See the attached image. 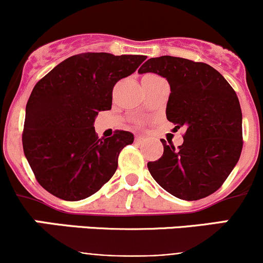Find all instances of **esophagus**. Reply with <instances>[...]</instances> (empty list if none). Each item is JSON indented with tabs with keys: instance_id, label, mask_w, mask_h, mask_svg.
Here are the masks:
<instances>
[{
	"instance_id": "esophagus-1",
	"label": "esophagus",
	"mask_w": 263,
	"mask_h": 263,
	"mask_svg": "<svg viewBox=\"0 0 263 263\" xmlns=\"http://www.w3.org/2000/svg\"><path fill=\"white\" fill-rule=\"evenodd\" d=\"M142 136H140V135H136V136H135V142H141L142 141Z\"/></svg>"
}]
</instances>
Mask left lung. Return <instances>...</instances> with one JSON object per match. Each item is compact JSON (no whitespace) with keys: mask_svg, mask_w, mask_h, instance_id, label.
Listing matches in <instances>:
<instances>
[{"mask_svg":"<svg viewBox=\"0 0 263 263\" xmlns=\"http://www.w3.org/2000/svg\"><path fill=\"white\" fill-rule=\"evenodd\" d=\"M139 72L168 80L166 118L176 128H185L181 146L161 140L163 156L148 161V172L176 197H208L221 187L242 153V109L234 89L210 65L187 58H150Z\"/></svg>","mask_w":263,"mask_h":263,"instance_id":"left-lung-1","label":"left lung"}]
</instances>
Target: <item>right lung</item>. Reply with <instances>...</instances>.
<instances>
[{
	"label": "right lung",
	"instance_id": "add662e5",
	"mask_svg": "<svg viewBox=\"0 0 263 263\" xmlns=\"http://www.w3.org/2000/svg\"><path fill=\"white\" fill-rule=\"evenodd\" d=\"M146 55L80 53L49 71L26 103L23 148L39 184L55 197L79 201L94 195L116 173L118 155L134 142L117 129L99 139L98 112L112 108V92Z\"/></svg>",
	"mask_w": 263,
	"mask_h": 263
}]
</instances>
